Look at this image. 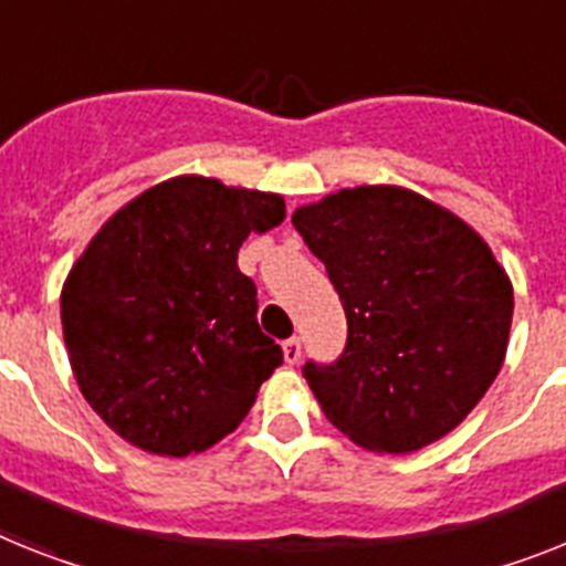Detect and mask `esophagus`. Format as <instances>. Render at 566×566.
Instances as JSON below:
<instances>
[{"label": "esophagus", "instance_id": "34e87169", "mask_svg": "<svg viewBox=\"0 0 566 566\" xmlns=\"http://www.w3.org/2000/svg\"><path fill=\"white\" fill-rule=\"evenodd\" d=\"M284 363L287 365H296L298 359H302V342L296 339V336H291V339L284 342Z\"/></svg>", "mask_w": 566, "mask_h": 566}]
</instances>
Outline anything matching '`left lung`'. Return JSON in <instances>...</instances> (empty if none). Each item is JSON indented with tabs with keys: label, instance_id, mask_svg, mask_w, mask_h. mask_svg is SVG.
<instances>
[{
	"label": "left lung",
	"instance_id": "left-lung-1",
	"mask_svg": "<svg viewBox=\"0 0 566 566\" xmlns=\"http://www.w3.org/2000/svg\"><path fill=\"white\" fill-rule=\"evenodd\" d=\"M348 316L334 365L307 363L325 417L368 452L406 454L467 420L501 371L512 282L454 212L402 187H354L293 212Z\"/></svg>",
	"mask_w": 566,
	"mask_h": 566
}]
</instances>
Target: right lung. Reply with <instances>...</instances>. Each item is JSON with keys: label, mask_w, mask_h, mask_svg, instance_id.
<instances>
[{"label": "right lung", "mask_w": 566, "mask_h": 566, "mask_svg": "<svg viewBox=\"0 0 566 566\" xmlns=\"http://www.w3.org/2000/svg\"><path fill=\"white\" fill-rule=\"evenodd\" d=\"M282 221V195L178 175L99 227L65 279L60 316L80 391L114 434L187 458L239 429L282 365L239 247Z\"/></svg>", "instance_id": "obj_1"}]
</instances>
